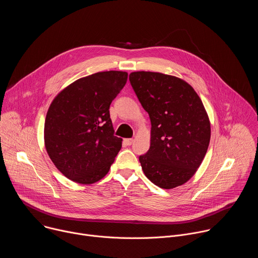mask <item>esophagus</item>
<instances>
[{"label":"esophagus","instance_id":"obj_1","mask_svg":"<svg viewBox=\"0 0 258 258\" xmlns=\"http://www.w3.org/2000/svg\"><path fill=\"white\" fill-rule=\"evenodd\" d=\"M133 142H134L133 139H124V140H123V144H124L125 146H131V145L133 144Z\"/></svg>","mask_w":258,"mask_h":258}]
</instances>
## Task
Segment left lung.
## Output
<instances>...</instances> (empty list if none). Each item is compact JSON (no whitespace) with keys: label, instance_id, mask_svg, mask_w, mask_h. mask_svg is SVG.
<instances>
[{"label":"left lung","instance_id":"8db88e82","mask_svg":"<svg viewBox=\"0 0 258 258\" xmlns=\"http://www.w3.org/2000/svg\"><path fill=\"white\" fill-rule=\"evenodd\" d=\"M131 85L151 120L150 149L139 157L145 175L162 189L187 182L201 165L210 121L195 90L160 72L135 71Z\"/></svg>","mask_w":258,"mask_h":258}]
</instances>
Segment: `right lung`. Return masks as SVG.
I'll list each match as a JSON object with an SVG mask.
<instances>
[{
  "instance_id": "obj_1",
  "label": "right lung",
  "mask_w": 258,
  "mask_h": 258,
  "mask_svg": "<svg viewBox=\"0 0 258 258\" xmlns=\"http://www.w3.org/2000/svg\"><path fill=\"white\" fill-rule=\"evenodd\" d=\"M127 81L125 71H102L63 89L45 120V147L67 178L90 185L103 178L121 149L109 107Z\"/></svg>"
}]
</instances>
